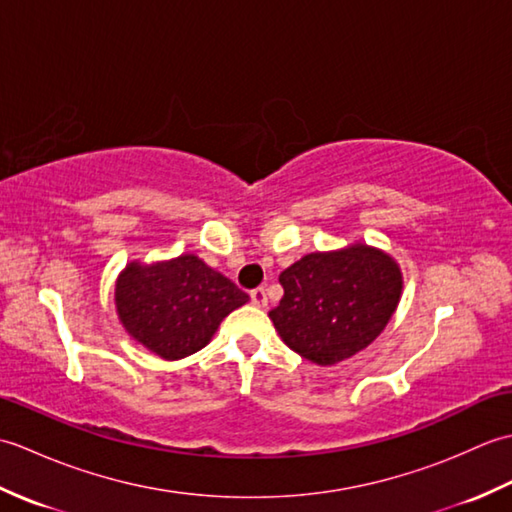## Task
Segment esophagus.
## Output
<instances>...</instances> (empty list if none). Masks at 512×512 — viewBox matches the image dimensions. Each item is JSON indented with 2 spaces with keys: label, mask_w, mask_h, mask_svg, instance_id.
Returning a JSON list of instances; mask_svg holds the SVG:
<instances>
[{
  "label": "esophagus",
  "mask_w": 512,
  "mask_h": 512,
  "mask_svg": "<svg viewBox=\"0 0 512 512\" xmlns=\"http://www.w3.org/2000/svg\"><path fill=\"white\" fill-rule=\"evenodd\" d=\"M250 301H253L257 308H266V306H268V295H266V290H264L262 286L255 288V290H250Z\"/></svg>",
  "instance_id": "1"
}]
</instances>
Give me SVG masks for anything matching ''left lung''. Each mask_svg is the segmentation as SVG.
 <instances>
[{"label": "left lung", "instance_id": "left-lung-1", "mask_svg": "<svg viewBox=\"0 0 512 512\" xmlns=\"http://www.w3.org/2000/svg\"><path fill=\"white\" fill-rule=\"evenodd\" d=\"M284 297L268 312L290 350L334 365L365 350L396 312L402 273L383 250L352 244L310 253L279 275Z\"/></svg>", "mask_w": 512, "mask_h": 512}]
</instances>
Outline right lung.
Listing matches in <instances>:
<instances>
[{
  "mask_svg": "<svg viewBox=\"0 0 512 512\" xmlns=\"http://www.w3.org/2000/svg\"><path fill=\"white\" fill-rule=\"evenodd\" d=\"M114 301L134 341L165 361H178L202 350L248 295L200 257L180 255L169 262L127 264L116 279Z\"/></svg>",
  "mask_w": 512,
  "mask_h": 512,
  "instance_id": "add662e5",
  "label": "right lung"
}]
</instances>
